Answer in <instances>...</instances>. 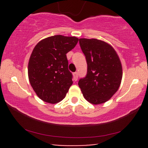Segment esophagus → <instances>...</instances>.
Wrapping results in <instances>:
<instances>
[{
    "mask_svg": "<svg viewBox=\"0 0 148 148\" xmlns=\"http://www.w3.org/2000/svg\"><path fill=\"white\" fill-rule=\"evenodd\" d=\"M73 76H74V80L75 81H77L78 79V76H79V74H78V72H74V74H73Z\"/></svg>",
    "mask_w": 148,
    "mask_h": 148,
    "instance_id": "obj_1",
    "label": "esophagus"
}]
</instances>
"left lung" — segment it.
Here are the masks:
<instances>
[{
  "label": "left lung",
  "mask_w": 148,
  "mask_h": 148,
  "mask_svg": "<svg viewBox=\"0 0 148 148\" xmlns=\"http://www.w3.org/2000/svg\"><path fill=\"white\" fill-rule=\"evenodd\" d=\"M86 56L87 74L79 79L83 95L93 104L106 102L118 91L123 69L118 54L106 42L97 39H79Z\"/></svg>",
  "instance_id": "obj_1"
}]
</instances>
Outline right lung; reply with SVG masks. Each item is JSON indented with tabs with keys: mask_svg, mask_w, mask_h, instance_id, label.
Here are the masks:
<instances>
[{
	"mask_svg": "<svg viewBox=\"0 0 148 148\" xmlns=\"http://www.w3.org/2000/svg\"><path fill=\"white\" fill-rule=\"evenodd\" d=\"M76 37L54 35L39 42L28 62V78L34 91L44 101L56 103L65 97L73 84L66 54L75 47Z\"/></svg>",
	"mask_w": 148,
	"mask_h": 148,
	"instance_id": "right-lung-1",
	"label": "right lung"
}]
</instances>
